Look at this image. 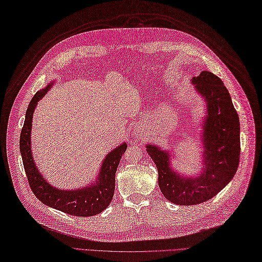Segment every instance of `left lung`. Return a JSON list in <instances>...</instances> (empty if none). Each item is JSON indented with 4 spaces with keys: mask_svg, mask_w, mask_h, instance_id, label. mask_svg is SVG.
<instances>
[{
    "mask_svg": "<svg viewBox=\"0 0 262 262\" xmlns=\"http://www.w3.org/2000/svg\"><path fill=\"white\" fill-rule=\"evenodd\" d=\"M206 103L201 117L199 143L202 168L199 174H183L172 167L173 150L145 144L158 169V183L164 198L179 206H193L218 194L232 180L240 158V122L230 93L215 74L202 71L191 80Z\"/></svg>",
    "mask_w": 262,
    "mask_h": 262,
    "instance_id": "1",
    "label": "left lung"
}]
</instances>
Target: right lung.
<instances>
[{"label": "right lung", "mask_w": 262, "mask_h": 262, "mask_svg": "<svg viewBox=\"0 0 262 262\" xmlns=\"http://www.w3.org/2000/svg\"><path fill=\"white\" fill-rule=\"evenodd\" d=\"M54 82V80L51 81L46 88L35 93L25 113L20 137V151L25 173L33 193L44 205L75 216L95 215L105 210L111 203L116 187V172L127 145L123 142L107 153L102 160L95 181L90 182L88 186L68 190L53 187L43 177L34 162L31 146V131L37 102L48 93Z\"/></svg>", "instance_id": "right-lung-1"}]
</instances>
